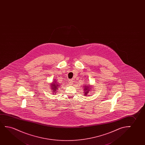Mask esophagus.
I'll use <instances>...</instances> for the list:
<instances>
[{"instance_id": "obj_1", "label": "esophagus", "mask_w": 145, "mask_h": 145, "mask_svg": "<svg viewBox=\"0 0 145 145\" xmlns=\"http://www.w3.org/2000/svg\"><path fill=\"white\" fill-rule=\"evenodd\" d=\"M73 83V80H69V84L70 85H72Z\"/></svg>"}]
</instances>
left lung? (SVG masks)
<instances>
[{"label":"left lung","instance_id":"obj_1","mask_svg":"<svg viewBox=\"0 0 145 145\" xmlns=\"http://www.w3.org/2000/svg\"><path fill=\"white\" fill-rule=\"evenodd\" d=\"M89 87L90 86H86L85 88V93H85V95H87V93H89V91L90 90V89H89L90 87Z\"/></svg>","mask_w":145,"mask_h":145}]
</instances>
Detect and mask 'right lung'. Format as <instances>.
Wrapping results in <instances>:
<instances>
[{
	"mask_svg": "<svg viewBox=\"0 0 145 145\" xmlns=\"http://www.w3.org/2000/svg\"><path fill=\"white\" fill-rule=\"evenodd\" d=\"M52 90H53V92H56V90L57 89V88L58 87H59V85H58V84L56 83V82H54L52 85Z\"/></svg>",
	"mask_w": 145,
	"mask_h": 145,
	"instance_id": "add662e5",
	"label": "right lung"
}]
</instances>
